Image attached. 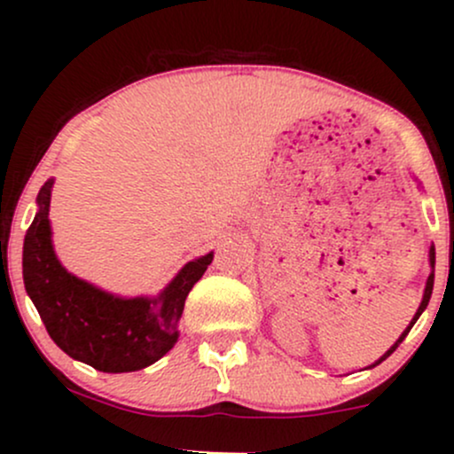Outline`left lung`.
I'll return each mask as SVG.
<instances>
[{"label": "left lung", "mask_w": 454, "mask_h": 454, "mask_svg": "<svg viewBox=\"0 0 454 454\" xmlns=\"http://www.w3.org/2000/svg\"><path fill=\"white\" fill-rule=\"evenodd\" d=\"M429 267H431V273H429V278H427V286H425V294H423V301H420L419 309H416V314H414V317H411L410 326H408V328H405V331H403V333H401V337H399V340H397V341H395V343H393V346H390V348H388V350H387V354H384V356H380V358H378V361L372 364V367H376V364H380V363H382V361H384V358H388V356H390V354H393L395 350H397V348H399V343L405 340V335H408V333H410V328L416 325V320H419V317H420V314H423V311L427 309V305H429L431 293H434V270H435V247H434V245H431V247H429Z\"/></svg>", "instance_id": "obj_1"}]
</instances>
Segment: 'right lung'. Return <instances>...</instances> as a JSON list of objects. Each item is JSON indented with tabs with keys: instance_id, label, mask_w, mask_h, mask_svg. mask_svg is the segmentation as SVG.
Masks as SVG:
<instances>
[{
	"instance_id": "add662e5",
	"label": "right lung",
	"mask_w": 454,
	"mask_h": 454,
	"mask_svg": "<svg viewBox=\"0 0 454 454\" xmlns=\"http://www.w3.org/2000/svg\"><path fill=\"white\" fill-rule=\"evenodd\" d=\"M51 187L38 194V213L23 243V281L51 340L74 361L104 373L138 372L160 361L179 340L176 322L190 290L213 252L187 262L153 299H123L74 278L61 267L51 241Z\"/></svg>"
}]
</instances>
